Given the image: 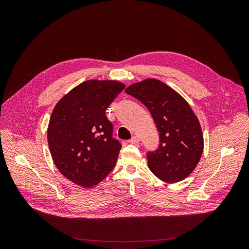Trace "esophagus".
<instances>
[{
  "label": "esophagus",
  "mask_w": 249,
  "mask_h": 249,
  "mask_svg": "<svg viewBox=\"0 0 249 249\" xmlns=\"http://www.w3.org/2000/svg\"><path fill=\"white\" fill-rule=\"evenodd\" d=\"M139 142H140V139H139L137 136H133L132 139L130 140V143H131V144H134V145L138 144Z\"/></svg>",
  "instance_id": "1"
}]
</instances>
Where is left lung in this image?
Listing matches in <instances>:
<instances>
[{
	"label": "left lung",
	"mask_w": 249,
	"mask_h": 249,
	"mask_svg": "<svg viewBox=\"0 0 249 249\" xmlns=\"http://www.w3.org/2000/svg\"><path fill=\"white\" fill-rule=\"evenodd\" d=\"M125 91L149 109L159 131L158 149L147 154L151 171L168 183L186 178L198 164L204 148L201 126L189 104L155 79L134 84Z\"/></svg>",
	"instance_id": "left-lung-1"
}]
</instances>
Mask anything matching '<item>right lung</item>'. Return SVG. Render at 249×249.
Masks as SVG:
<instances>
[{
  "label": "right lung",
  "instance_id": "obj_1",
  "mask_svg": "<svg viewBox=\"0 0 249 249\" xmlns=\"http://www.w3.org/2000/svg\"><path fill=\"white\" fill-rule=\"evenodd\" d=\"M124 88L115 81H87L55 106L48 145L55 165L69 180L90 188L114 168L122 145L113 138L105 110Z\"/></svg>",
  "mask_w": 249,
  "mask_h": 249
}]
</instances>
